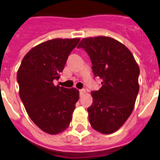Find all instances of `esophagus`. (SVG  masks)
I'll return each mask as SVG.
<instances>
[{"label": "esophagus", "instance_id": "esophagus-1", "mask_svg": "<svg viewBox=\"0 0 160 160\" xmlns=\"http://www.w3.org/2000/svg\"><path fill=\"white\" fill-rule=\"evenodd\" d=\"M79 93H80V95H83V94H84V93H86V90L85 89L79 90Z\"/></svg>", "mask_w": 160, "mask_h": 160}]
</instances>
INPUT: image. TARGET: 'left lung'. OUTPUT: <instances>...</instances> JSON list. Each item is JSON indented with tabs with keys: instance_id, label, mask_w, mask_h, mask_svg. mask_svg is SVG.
Returning a JSON list of instances; mask_svg holds the SVG:
<instances>
[{
	"instance_id": "1",
	"label": "left lung",
	"mask_w": 160,
	"mask_h": 160,
	"mask_svg": "<svg viewBox=\"0 0 160 160\" xmlns=\"http://www.w3.org/2000/svg\"><path fill=\"white\" fill-rule=\"evenodd\" d=\"M78 48L88 53L95 77L102 80L100 89L91 92L93 103L87 108L90 124L103 134L114 133L134 108L139 91L138 65L129 48L111 37L84 38Z\"/></svg>"
}]
</instances>
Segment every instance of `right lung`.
<instances>
[{"label": "right lung", "mask_w": 160, "mask_h": 160, "mask_svg": "<svg viewBox=\"0 0 160 160\" xmlns=\"http://www.w3.org/2000/svg\"><path fill=\"white\" fill-rule=\"evenodd\" d=\"M80 39H53L36 45L23 57L17 73L19 96L41 130L58 134L69 127L79 91L55 86L68 57Z\"/></svg>", "instance_id": "right-lung-1"}]
</instances>
